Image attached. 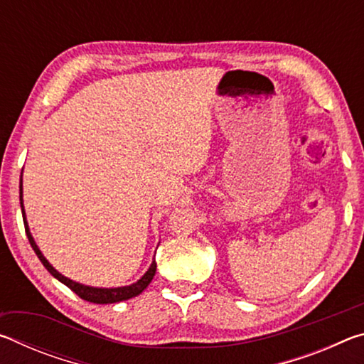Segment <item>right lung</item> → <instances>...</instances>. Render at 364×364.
<instances>
[{
    "label": "right lung",
    "mask_w": 364,
    "mask_h": 364,
    "mask_svg": "<svg viewBox=\"0 0 364 364\" xmlns=\"http://www.w3.org/2000/svg\"><path fill=\"white\" fill-rule=\"evenodd\" d=\"M21 210H22V217H23V226H26V232H27V237L30 241V245H32V249L35 250L36 257L40 258V262L43 263V267H45L49 273H51L54 278L58 281L63 282L69 289H72L73 292H75L80 299H83L86 301H91V304H117V301H123V300H128L132 297H136L141 292L144 291V289L151 284V281L154 278V274H156V269H157V263L156 260H152L149 269L146 271V273L141 276V278L133 282L130 286H122V287H93V286H86V284H80V282L73 281L70 278H67V276L60 274L59 271L53 267L51 263L46 260V257L41 254V250L38 245H36L35 239L32 236V232H30V228H28V221H27V215H26V208H23V199H22V176H21Z\"/></svg>",
    "instance_id": "1"
}]
</instances>
